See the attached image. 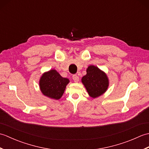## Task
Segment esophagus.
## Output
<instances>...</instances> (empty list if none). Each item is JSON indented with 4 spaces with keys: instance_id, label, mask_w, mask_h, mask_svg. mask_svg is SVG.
<instances>
[{
    "instance_id": "obj_1",
    "label": "esophagus",
    "mask_w": 149,
    "mask_h": 149,
    "mask_svg": "<svg viewBox=\"0 0 149 149\" xmlns=\"http://www.w3.org/2000/svg\"><path fill=\"white\" fill-rule=\"evenodd\" d=\"M72 79H73V80H74V81L75 82V83H77V82L79 81V77L77 76V75H73Z\"/></svg>"
}]
</instances>
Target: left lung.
<instances>
[{
    "mask_svg": "<svg viewBox=\"0 0 149 149\" xmlns=\"http://www.w3.org/2000/svg\"><path fill=\"white\" fill-rule=\"evenodd\" d=\"M81 82L88 95L95 99L106 92L109 86L107 74L96 66L90 65L86 69V74L81 79Z\"/></svg>",
    "mask_w": 149,
    "mask_h": 149,
    "instance_id": "8db88e82",
    "label": "left lung"
}]
</instances>
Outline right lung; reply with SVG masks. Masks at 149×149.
<instances>
[{"label": "right lung", "instance_id": "right-lung-1", "mask_svg": "<svg viewBox=\"0 0 149 149\" xmlns=\"http://www.w3.org/2000/svg\"><path fill=\"white\" fill-rule=\"evenodd\" d=\"M69 83L68 79L61 77L56 70L52 69L44 72L40 77L39 86L40 91L45 97L59 100L63 96Z\"/></svg>", "mask_w": 149, "mask_h": 149}]
</instances>
